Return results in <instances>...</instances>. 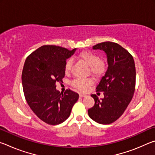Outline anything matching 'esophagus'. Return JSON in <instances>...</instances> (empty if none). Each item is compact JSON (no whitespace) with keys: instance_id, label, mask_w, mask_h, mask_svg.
Returning <instances> with one entry per match:
<instances>
[{"instance_id":"1","label":"esophagus","mask_w":155,"mask_h":155,"mask_svg":"<svg viewBox=\"0 0 155 155\" xmlns=\"http://www.w3.org/2000/svg\"><path fill=\"white\" fill-rule=\"evenodd\" d=\"M79 96L80 97H85V96H86V95L83 93H79Z\"/></svg>"}]
</instances>
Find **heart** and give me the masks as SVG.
I'll use <instances>...</instances> for the list:
<instances>
[{
    "mask_svg": "<svg viewBox=\"0 0 155 155\" xmlns=\"http://www.w3.org/2000/svg\"><path fill=\"white\" fill-rule=\"evenodd\" d=\"M78 57L85 61L90 67V72L95 77H101L106 71V63L100 59L98 55L93 52L85 51L78 54ZM72 65V60L69 59L66 60L64 64V72L65 74L70 73ZM72 85L74 87L81 91H85L91 85V81L85 78H77L73 81Z\"/></svg>",
    "mask_w": 155,
    "mask_h": 155,
    "instance_id": "obj_1",
    "label": "heart"
}]
</instances>
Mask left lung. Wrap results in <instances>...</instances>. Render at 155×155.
I'll return each instance as SVG.
<instances>
[{
  "instance_id": "obj_1",
  "label": "left lung",
  "mask_w": 155,
  "mask_h": 155,
  "mask_svg": "<svg viewBox=\"0 0 155 155\" xmlns=\"http://www.w3.org/2000/svg\"><path fill=\"white\" fill-rule=\"evenodd\" d=\"M105 52L108 68L96 87L104 98L91 96L95 104L88 109L91 119L102 124L115 122L123 114L133 98L135 88V65L132 55L118 44L104 41L92 47Z\"/></svg>"
}]
</instances>
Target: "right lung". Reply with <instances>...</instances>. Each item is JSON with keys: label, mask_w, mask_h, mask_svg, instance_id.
<instances>
[{"label": "right lung", "mask_w": 155, "mask_h": 155, "mask_svg": "<svg viewBox=\"0 0 155 155\" xmlns=\"http://www.w3.org/2000/svg\"><path fill=\"white\" fill-rule=\"evenodd\" d=\"M76 50L42 46L25 61L22 83L26 101L34 114L46 124L64 122L78 99L74 91L67 90L63 94L56 89V82H61L65 77V62Z\"/></svg>", "instance_id": "1"}]
</instances>
